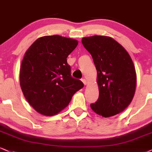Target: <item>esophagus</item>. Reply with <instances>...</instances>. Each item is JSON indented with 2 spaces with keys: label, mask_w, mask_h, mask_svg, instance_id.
I'll return each instance as SVG.
<instances>
[{
  "label": "esophagus",
  "mask_w": 152,
  "mask_h": 152,
  "mask_svg": "<svg viewBox=\"0 0 152 152\" xmlns=\"http://www.w3.org/2000/svg\"><path fill=\"white\" fill-rule=\"evenodd\" d=\"M81 81H82V82H83V84L84 85H87V81L86 79H84V78H83V79H81Z\"/></svg>",
  "instance_id": "esophagus-1"
}]
</instances>
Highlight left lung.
I'll list each match as a JSON object with an SVG mask.
<instances>
[{
  "label": "left lung",
  "instance_id": "1",
  "mask_svg": "<svg viewBox=\"0 0 152 152\" xmlns=\"http://www.w3.org/2000/svg\"><path fill=\"white\" fill-rule=\"evenodd\" d=\"M81 42L97 70L99 98L91 109L105 118L119 114L130 104L136 89V71L130 56L110 37H87Z\"/></svg>",
  "mask_w": 152,
  "mask_h": 152
}]
</instances>
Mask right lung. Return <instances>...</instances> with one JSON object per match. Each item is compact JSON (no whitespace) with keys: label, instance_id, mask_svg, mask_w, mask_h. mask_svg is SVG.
I'll use <instances>...</instances> for the list:
<instances>
[{"label":"right lung","instance_id":"obj_1","mask_svg":"<svg viewBox=\"0 0 152 152\" xmlns=\"http://www.w3.org/2000/svg\"><path fill=\"white\" fill-rule=\"evenodd\" d=\"M78 43L77 40L57 34L44 36L25 52L20 84L27 101L41 115L58 114L83 87L82 81L71 76L66 60Z\"/></svg>","mask_w":152,"mask_h":152}]
</instances>
